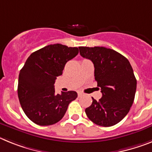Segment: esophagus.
Masks as SVG:
<instances>
[{"mask_svg":"<svg viewBox=\"0 0 152 152\" xmlns=\"http://www.w3.org/2000/svg\"><path fill=\"white\" fill-rule=\"evenodd\" d=\"M77 95H78V97H81L82 95H84V94H83L82 92L78 91V92H77Z\"/></svg>","mask_w":152,"mask_h":152,"instance_id":"obj_1","label":"esophagus"}]
</instances>
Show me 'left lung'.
<instances>
[{
	"instance_id": "8db88e82",
	"label": "left lung",
	"mask_w": 152,
	"mask_h": 152,
	"mask_svg": "<svg viewBox=\"0 0 152 152\" xmlns=\"http://www.w3.org/2000/svg\"><path fill=\"white\" fill-rule=\"evenodd\" d=\"M80 54L91 61L94 77L101 88L102 98H92L91 105L85 109L94 124L113 126L129 112L135 95L137 81L130 62L115 50L104 47H79Z\"/></svg>"
}]
</instances>
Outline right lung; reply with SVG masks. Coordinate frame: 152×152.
<instances>
[{
	"mask_svg": "<svg viewBox=\"0 0 152 152\" xmlns=\"http://www.w3.org/2000/svg\"><path fill=\"white\" fill-rule=\"evenodd\" d=\"M78 54L77 48L54 44L32 53L20 71L18 94L22 109L34 123L47 126L58 122L76 91L55 94L54 82L66 63Z\"/></svg>",
	"mask_w": 152,
	"mask_h": 152,
	"instance_id": "right-lung-1",
	"label": "right lung"
}]
</instances>
